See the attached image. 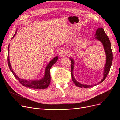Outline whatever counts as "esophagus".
Segmentation results:
<instances>
[{
	"instance_id": "34e87169",
	"label": "esophagus",
	"mask_w": 120,
	"mask_h": 120,
	"mask_svg": "<svg viewBox=\"0 0 120 120\" xmlns=\"http://www.w3.org/2000/svg\"><path fill=\"white\" fill-rule=\"evenodd\" d=\"M67 54V50L65 49H62L60 51L59 55L61 57H62L65 56Z\"/></svg>"
}]
</instances>
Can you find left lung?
<instances>
[{"label": "left lung", "mask_w": 120, "mask_h": 120, "mask_svg": "<svg viewBox=\"0 0 120 120\" xmlns=\"http://www.w3.org/2000/svg\"><path fill=\"white\" fill-rule=\"evenodd\" d=\"M95 38L94 39H97L101 42L103 44L104 50L105 53L106 55V63L104 67V70L103 73V77L102 79L101 80L99 83L94 84V85H86L82 84L79 82H78L77 80L75 79L73 76V70L74 68V60L73 58L70 57V59L71 62V77L73 82L75 84V85L78 87H84V88H87L93 86H95L100 83H102L103 82L106 78L107 75H108L109 71H110V68L112 65V60H113V54L111 50V46L110 40L108 36H107L106 34L105 33L104 30L102 28H98L95 34Z\"/></svg>", "instance_id": "left-lung-1"}]
</instances>
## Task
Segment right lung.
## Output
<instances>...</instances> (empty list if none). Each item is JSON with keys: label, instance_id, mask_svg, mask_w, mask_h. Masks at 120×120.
Segmentation results:
<instances>
[{"label": "right lung", "instance_id": "right-lung-1", "mask_svg": "<svg viewBox=\"0 0 120 120\" xmlns=\"http://www.w3.org/2000/svg\"><path fill=\"white\" fill-rule=\"evenodd\" d=\"M17 33V30L15 31V33L12 37L11 39L15 36L16 34ZM9 48H10V44L8 46V65L10 68V71H11L12 74H14V76L16 78V79L23 86H26V87L31 88V89H45L47 88L50 84V70L51 67L55 63L58 59V57L56 56L54 57L51 61L49 63V64L47 65L46 68L45 74H44V77L39 80H27L25 79H21L18 77L16 74L14 72V71L12 70L11 66V63L10 62L9 59Z\"/></svg>", "mask_w": 120, "mask_h": 120}]
</instances>
